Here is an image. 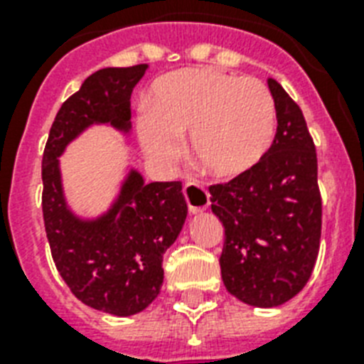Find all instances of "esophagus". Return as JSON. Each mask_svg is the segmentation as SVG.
I'll use <instances>...</instances> for the list:
<instances>
[{"instance_id": "obj_1", "label": "esophagus", "mask_w": 364, "mask_h": 364, "mask_svg": "<svg viewBox=\"0 0 364 364\" xmlns=\"http://www.w3.org/2000/svg\"><path fill=\"white\" fill-rule=\"evenodd\" d=\"M183 194H185V200H187L188 211L191 213H200V211L208 210V205H210V193H208L205 187H202L198 183L188 181L183 187Z\"/></svg>"}]
</instances>
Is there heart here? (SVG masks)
Segmentation results:
<instances>
[{
  "label": "heart",
  "mask_w": 364,
  "mask_h": 364,
  "mask_svg": "<svg viewBox=\"0 0 364 364\" xmlns=\"http://www.w3.org/2000/svg\"><path fill=\"white\" fill-rule=\"evenodd\" d=\"M188 134L194 160L210 176L232 179L260 162L276 134V105L257 79L215 70H183L151 90L137 122L143 153L171 168Z\"/></svg>",
  "instance_id": "1"
}]
</instances>
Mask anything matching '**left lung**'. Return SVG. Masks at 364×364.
<instances>
[{
	"mask_svg": "<svg viewBox=\"0 0 364 364\" xmlns=\"http://www.w3.org/2000/svg\"><path fill=\"white\" fill-rule=\"evenodd\" d=\"M277 130L257 166L210 187L211 211L225 228L223 283L255 308H276L308 283L319 253L321 196L317 154L304 115L268 79Z\"/></svg>",
	"mask_w": 364,
	"mask_h": 364,
	"instance_id": "8db88e82",
	"label": "left lung"
}]
</instances>
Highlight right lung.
<instances>
[{
	"mask_svg": "<svg viewBox=\"0 0 364 364\" xmlns=\"http://www.w3.org/2000/svg\"><path fill=\"white\" fill-rule=\"evenodd\" d=\"M149 65L104 68L65 100L43 153V219L54 264L82 304L117 317L139 314L160 294L162 257L187 219L181 183H145L128 168L100 215L81 217L64 193L60 156L92 126L130 136V96Z\"/></svg>",
	"mask_w": 364,
	"mask_h": 364,
	"instance_id": "right-lung-1",
	"label": "right lung"
}]
</instances>
